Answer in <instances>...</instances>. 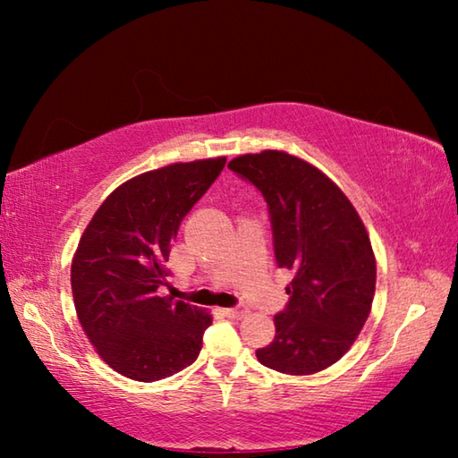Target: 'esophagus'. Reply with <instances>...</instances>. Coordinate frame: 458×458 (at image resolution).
<instances>
[{
  "label": "esophagus",
  "instance_id": "1",
  "mask_svg": "<svg viewBox=\"0 0 458 458\" xmlns=\"http://www.w3.org/2000/svg\"><path fill=\"white\" fill-rule=\"evenodd\" d=\"M226 313L230 319H242V317H246L248 315V309L244 307V305H238V307H230V309H226Z\"/></svg>",
  "mask_w": 458,
  "mask_h": 458
}]
</instances>
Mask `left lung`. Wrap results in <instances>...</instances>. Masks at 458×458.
Returning a JSON list of instances; mask_svg holds the SVG:
<instances>
[{
	"label": "left lung",
	"mask_w": 458,
	"mask_h": 458,
	"mask_svg": "<svg viewBox=\"0 0 458 458\" xmlns=\"http://www.w3.org/2000/svg\"><path fill=\"white\" fill-rule=\"evenodd\" d=\"M228 167L262 193L276 267L293 275L275 339L257 358L281 374H317L350 350L368 321L376 259L366 226L345 193L294 155L248 153Z\"/></svg>",
	"instance_id": "obj_1"
}]
</instances>
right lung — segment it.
I'll list each match as a JSON object with an SVG mask.
<instances>
[{"mask_svg":"<svg viewBox=\"0 0 458 458\" xmlns=\"http://www.w3.org/2000/svg\"><path fill=\"white\" fill-rule=\"evenodd\" d=\"M226 157L153 169L108 196L76 248L71 270L79 321L100 358L137 382H157L198 360L212 315L159 297L172 242Z\"/></svg>","mask_w":458,"mask_h":458,"instance_id":"1","label":"right lung"}]
</instances>
